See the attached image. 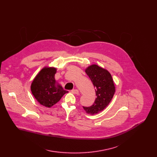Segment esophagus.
Here are the masks:
<instances>
[{"mask_svg":"<svg viewBox=\"0 0 157 157\" xmlns=\"http://www.w3.org/2000/svg\"><path fill=\"white\" fill-rule=\"evenodd\" d=\"M71 92L75 94H78L79 93V91L78 90V89H73V90L71 91Z\"/></svg>","mask_w":157,"mask_h":157,"instance_id":"esophagus-1","label":"esophagus"}]
</instances>
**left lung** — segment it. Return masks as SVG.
Wrapping results in <instances>:
<instances>
[{
  "label": "left lung",
  "instance_id": "1",
  "mask_svg": "<svg viewBox=\"0 0 157 157\" xmlns=\"http://www.w3.org/2000/svg\"><path fill=\"white\" fill-rule=\"evenodd\" d=\"M94 87L96 98L90 107H83L87 114L94 115L102 111L113 99L116 87L110 73L97 64L89 66L85 70Z\"/></svg>",
  "mask_w": 157,
  "mask_h": 157
}]
</instances>
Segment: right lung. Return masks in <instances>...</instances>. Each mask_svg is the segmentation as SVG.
I'll return each mask as SVG.
<instances>
[{
	"label": "right lung",
	"instance_id": "right-lung-1",
	"mask_svg": "<svg viewBox=\"0 0 157 157\" xmlns=\"http://www.w3.org/2000/svg\"><path fill=\"white\" fill-rule=\"evenodd\" d=\"M56 68L45 66L36 75L31 84V91L35 99L41 105L51 107L68 93L56 81Z\"/></svg>",
	"mask_w": 157,
	"mask_h": 157
}]
</instances>
